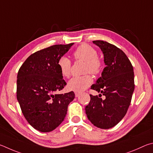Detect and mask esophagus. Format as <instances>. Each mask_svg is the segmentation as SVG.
Listing matches in <instances>:
<instances>
[{
  "instance_id": "obj_1",
  "label": "esophagus",
  "mask_w": 153,
  "mask_h": 153,
  "mask_svg": "<svg viewBox=\"0 0 153 153\" xmlns=\"http://www.w3.org/2000/svg\"><path fill=\"white\" fill-rule=\"evenodd\" d=\"M79 95H80V93H77V92L75 93V97H78Z\"/></svg>"
}]
</instances>
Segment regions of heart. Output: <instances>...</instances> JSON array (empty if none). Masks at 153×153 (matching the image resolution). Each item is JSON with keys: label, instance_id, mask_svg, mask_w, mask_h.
Masks as SVG:
<instances>
[{"label": "heart", "instance_id": "b5f03b06", "mask_svg": "<svg viewBox=\"0 0 153 153\" xmlns=\"http://www.w3.org/2000/svg\"><path fill=\"white\" fill-rule=\"evenodd\" d=\"M75 60L85 61L84 71L91 74L100 73L102 69V62L97 57V52L90 45L84 44L76 48L73 52ZM57 65L61 74L68 78L71 73V62L66 56H62L58 59ZM93 79L89 74L82 76H74L70 80L68 88L75 92H82L92 83Z\"/></svg>", "mask_w": 153, "mask_h": 153}]
</instances>
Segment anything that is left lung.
Masks as SVG:
<instances>
[{"label": "left lung", "mask_w": 153, "mask_h": 153, "mask_svg": "<svg viewBox=\"0 0 153 153\" xmlns=\"http://www.w3.org/2000/svg\"><path fill=\"white\" fill-rule=\"evenodd\" d=\"M93 42L102 51L106 66L91 89L105 98L90 95L85 112L96 127L109 129L121 121L130 105L134 90V69L127 56L116 45L101 40Z\"/></svg>", "instance_id": "left-lung-1"}]
</instances>
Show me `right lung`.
<instances>
[{"mask_svg":"<svg viewBox=\"0 0 153 153\" xmlns=\"http://www.w3.org/2000/svg\"><path fill=\"white\" fill-rule=\"evenodd\" d=\"M74 43L53 45L32 53L17 74V99L27 121L35 129L49 132L64 121L73 91L57 94L66 85L57 62Z\"/></svg>","mask_w":153,"mask_h":153,"instance_id":"right-lung-1","label":"right lung"}]
</instances>
